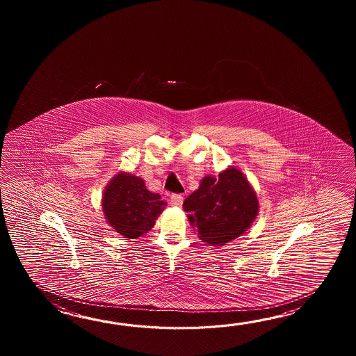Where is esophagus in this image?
I'll list each match as a JSON object with an SVG mask.
<instances>
[{
	"label": "esophagus",
	"mask_w": 356,
	"mask_h": 356,
	"mask_svg": "<svg viewBox=\"0 0 356 356\" xmlns=\"http://www.w3.org/2000/svg\"><path fill=\"white\" fill-rule=\"evenodd\" d=\"M183 202V196L181 193H175L170 196V204H175V206H181Z\"/></svg>",
	"instance_id": "esophagus-1"
}]
</instances>
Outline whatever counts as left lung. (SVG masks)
<instances>
[{"instance_id": "left-lung-1", "label": "left lung", "mask_w": 356, "mask_h": 356, "mask_svg": "<svg viewBox=\"0 0 356 356\" xmlns=\"http://www.w3.org/2000/svg\"><path fill=\"white\" fill-rule=\"evenodd\" d=\"M183 207L202 242L224 245L250 227L257 216L258 200L242 172L229 168L219 178L204 177Z\"/></svg>"}]
</instances>
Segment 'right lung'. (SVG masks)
I'll use <instances>...</instances> for the list:
<instances>
[{
  "label": "right lung",
  "mask_w": 356,
  "mask_h": 356,
  "mask_svg": "<svg viewBox=\"0 0 356 356\" xmlns=\"http://www.w3.org/2000/svg\"><path fill=\"white\" fill-rule=\"evenodd\" d=\"M167 202L158 193L146 188L135 175L121 173L114 177L103 196V210L111 227L126 238L147 233Z\"/></svg>",
  "instance_id": "add662e5"
}]
</instances>
